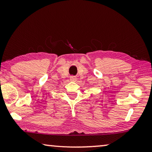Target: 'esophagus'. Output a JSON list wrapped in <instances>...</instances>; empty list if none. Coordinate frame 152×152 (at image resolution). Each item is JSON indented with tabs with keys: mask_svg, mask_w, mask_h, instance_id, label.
<instances>
[{
	"mask_svg": "<svg viewBox=\"0 0 152 152\" xmlns=\"http://www.w3.org/2000/svg\"><path fill=\"white\" fill-rule=\"evenodd\" d=\"M76 80H77V78H76V76H70V80L72 82H76Z\"/></svg>",
	"mask_w": 152,
	"mask_h": 152,
	"instance_id": "1",
	"label": "esophagus"
}]
</instances>
